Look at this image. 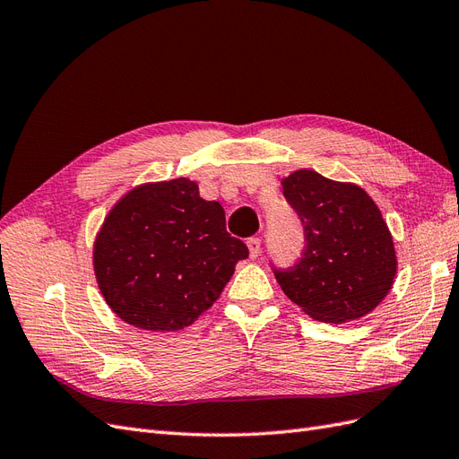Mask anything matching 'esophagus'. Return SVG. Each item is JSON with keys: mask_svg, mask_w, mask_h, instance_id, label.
<instances>
[{"mask_svg": "<svg viewBox=\"0 0 459 459\" xmlns=\"http://www.w3.org/2000/svg\"><path fill=\"white\" fill-rule=\"evenodd\" d=\"M260 245H262V241L258 238H251V239L247 241L248 255H251V258H256L260 255Z\"/></svg>", "mask_w": 459, "mask_h": 459, "instance_id": "esophagus-1", "label": "esophagus"}]
</instances>
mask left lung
Here are the masks:
<instances>
[{"label": "left lung", "instance_id": "obj_1", "mask_svg": "<svg viewBox=\"0 0 459 459\" xmlns=\"http://www.w3.org/2000/svg\"><path fill=\"white\" fill-rule=\"evenodd\" d=\"M281 186L307 238L297 266L273 270L283 293L327 324L352 322L377 308L398 266L379 206L359 186L308 169L289 174Z\"/></svg>", "mask_w": 459, "mask_h": 459}]
</instances>
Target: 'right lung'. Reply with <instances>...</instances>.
<instances>
[{"instance_id":"1","label":"right lung","mask_w":459,"mask_h":459,"mask_svg":"<svg viewBox=\"0 0 459 459\" xmlns=\"http://www.w3.org/2000/svg\"><path fill=\"white\" fill-rule=\"evenodd\" d=\"M248 256L218 201L187 178L132 187L105 216L93 272L108 308L145 331H178L206 312Z\"/></svg>"}]
</instances>
